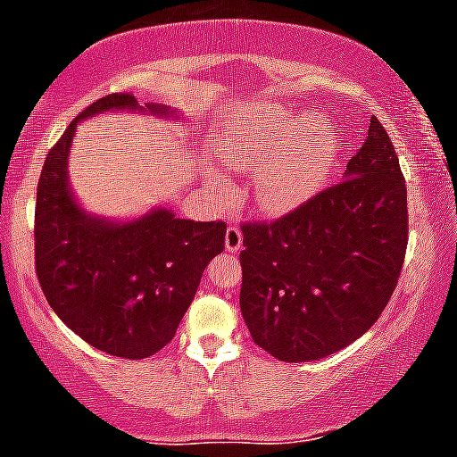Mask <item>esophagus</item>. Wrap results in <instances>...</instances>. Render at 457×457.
Instances as JSON below:
<instances>
[{
  "instance_id": "obj_1",
  "label": "esophagus",
  "mask_w": 457,
  "mask_h": 457,
  "mask_svg": "<svg viewBox=\"0 0 457 457\" xmlns=\"http://www.w3.org/2000/svg\"><path fill=\"white\" fill-rule=\"evenodd\" d=\"M240 246H243V232L238 229V225H229L228 232H225V249L236 253Z\"/></svg>"
}]
</instances>
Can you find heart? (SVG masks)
I'll use <instances>...</instances> for the list:
<instances>
[{
	"label": "heart",
	"mask_w": 457,
	"mask_h": 457,
	"mask_svg": "<svg viewBox=\"0 0 457 457\" xmlns=\"http://www.w3.org/2000/svg\"><path fill=\"white\" fill-rule=\"evenodd\" d=\"M323 131L326 120L312 112L251 114L228 134L223 155L238 166H260L253 176L255 204L278 214L304 202L329 174L334 146L319 138Z\"/></svg>",
	"instance_id": "b5f03b06"
}]
</instances>
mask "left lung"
Returning a JSON list of instances; mask_svg holds the SVG:
<instances>
[{
	"label": "left lung",
	"mask_w": 457,
	"mask_h": 457,
	"mask_svg": "<svg viewBox=\"0 0 457 457\" xmlns=\"http://www.w3.org/2000/svg\"><path fill=\"white\" fill-rule=\"evenodd\" d=\"M240 229V311L253 343L281 361H312L366 334L392 298L409 243L404 176L378 119L343 180Z\"/></svg>",
	"instance_id": "obj_1"
}]
</instances>
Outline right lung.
<instances>
[{"mask_svg":"<svg viewBox=\"0 0 457 457\" xmlns=\"http://www.w3.org/2000/svg\"><path fill=\"white\" fill-rule=\"evenodd\" d=\"M106 110L170 117L110 93L85 108L48 151L36 195V274L51 309L91 347L142 360L174 338L208 262L223 251V221L176 219L155 208L128 223L91 217L70 191L68 159L82 119Z\"/></svg>","mask_w":457,"mask_h":457,"instance_id":"add662e5","label":"right lung"}]
</instances>
